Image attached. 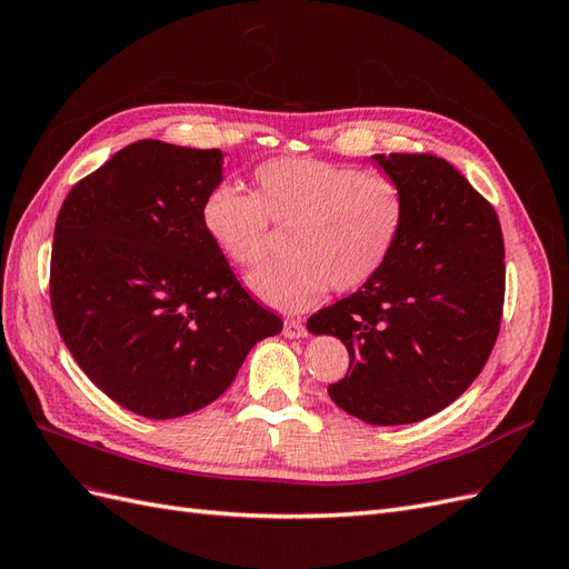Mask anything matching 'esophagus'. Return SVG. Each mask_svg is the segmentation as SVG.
Returning <instances> with one entry per match:
<instances>
[{"label": "esophagus", "mask_w": 569, "mask_h": 569, "mask_svg": "<svg viewBox=\"0 0 569 569\" xmlns=\"http://www.w3.org/2000/svg\"><path fill=\"white\" fill-rule=\"evenodd\" d=\"M284 337L287 339H303L306 337V325L299 318H287L284 320Z\"/></svg>", "instance_id": "esophagus-1"}]
</instances>
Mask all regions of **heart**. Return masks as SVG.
Segmentation results:
<instances>
[{
  "mask_svg": "<svg viewBox=\"0 0 569 569\" xmlns=\"http://www.w3.org/2000/svg\"><path fill=\"white\" fill-rule=\"evenodd\" d=\"M258 197L218 182L201 201V226L239 266L261 263L274 226H289L278 261L253 270L247 284L282 311H303L330 287L353 291L385 268L406 218L401 187L375 170L311 157L272 159L253 170Z\"/></svg>",
  "mask_w": 569,
  "mask_h": 569,
  "instance_id": "b5f03b06",
  "label": "heart"
}]
</instances>
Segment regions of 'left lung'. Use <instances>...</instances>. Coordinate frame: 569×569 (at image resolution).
Listing matches in <instances>:
<instances>
[{
	"label": "left lung",
	"instance_id": "8db88e82",
	"mask_svg": "<svg viewBox=\"0 0 569 569\" xmlns=\"http://www.w3.org/2000/svg\"><path fill=\"white\" fill-rule=\"evenodd\" d=\"M401 187L406 218L385 268L351 297L308 318L332 335L349 372L327 389L377 427L420 422L451 406L485 368L501 327L503 234L491 203L443 159L375 153Z\"/></svg>",
	"mask_w": 569,
	"mask_h": 569
}]
</instances>
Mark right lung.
Here are the masks:
<instances>
[{
	"instance_id": "1",
	"label": "right lung",
	"mask_w": 569,
	"mask_h": 569,
	"mask_svg": "<svg viewBox=\"0 0 569 569\" xmlns=\"http://www.w3.org/2000/svg\"><path fill=\"white\" fill-rule=\"evenodd\" d=\"M226 153L140 140L66 197L51 247V311L80 370L137 416L213 403L247 353L282 332L201 226Z\"/></svg>"
}]
</instances>
